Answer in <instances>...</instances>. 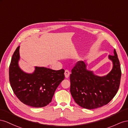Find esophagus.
Here are the masks:
<instances>
[{
	"label": "esophagus",
	"instance_id": "1",
	"mask_svg": "<svg viewBox=\"0 0 128 128\" xmlns=\"http://www.w3.org/2000/svg\"><path fill=\"white\" fill-rule=\"evenodd\" d=\"M64 74H65V78H68V76H70V72H69L68 70H66L65 71V72H64Z\"/></svg>",
	"mask_w": 128,
	"mask_h": 128
}]
</instances>
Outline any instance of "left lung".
Here are the masks:
<instances>
[{"mask_svg":"<svg viewBox=\"0 0 128 128\" xmlns=\"http://www.w3.org/2000/svg\"><path fill=\"white\" fill-rule=\"evenodd\" d=\"M109 55L112 63L110 72L104 76L95 74L87 69V64L79 61L70 74V92L76 102L84 108L93 109L108 104L119 88L121 77L120 61L115 49Z\"/></svg>","mask_w":128,"mask_h":128,"instance_id":"1","label":"left lung"}]
</instances>
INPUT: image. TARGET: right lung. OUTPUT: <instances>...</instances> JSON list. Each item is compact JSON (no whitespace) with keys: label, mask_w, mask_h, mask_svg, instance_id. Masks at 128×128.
I'll use <instances>...</instances> for the list:
<instances>
[{"label":"right lung","mask_w":128,"mask_h":128,"mask_svg":"<svg viewBox=\"0 0 128 128\" xmlns=\"http://www.w3.org/2000/svg\"><path fill=\"white\" fill-rule=\"evenodd\" d=\"M19 49L20 46L14 52L10 65V86L24 104L35 108L46 106L52 102L57 87L64 79V70L35 66L32 74L25 72L19 65Z\"/></svg>","instance_id":"right-lung-1"}]
</instances>
